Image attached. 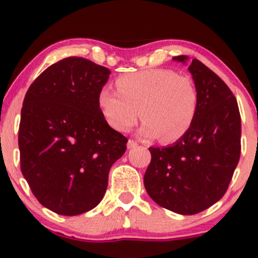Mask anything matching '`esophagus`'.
<instances>
[{"label":"esophagus","instance_id":"1","mask_svg":"<svg viewBox=\"0 0 258 258\" xmlns=\"http://www.w3.org/2000/svg\"><path fill=\"white\" fill-rule=\"evenodd\" d=\"M137 146H138V142L137 141H133V139H130L128 143H127V148H128V149H132V148H135V147H137Z\"/></svg>","mask_w":258,"mask_h":258}]
</instances>
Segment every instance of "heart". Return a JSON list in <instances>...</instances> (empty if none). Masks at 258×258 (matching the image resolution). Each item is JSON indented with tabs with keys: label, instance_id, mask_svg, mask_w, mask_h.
<instances>
[{
	"label": "heart",
	"instance_id": "b5f03b06",
	"mask_svg": "<svg viewBox=\"0 0 258 258\" xmlns=\"http://www.w3.org/2000/svg\"><path fill=\"white\" fill-rule=\"evenodd\" d=\"M117 91L103 88L98 105L103 116L117 131H128L144 120L139 133L144 138L173 142L190 128L198 110L197 86L189 76L167 69L126 74L116 80ZM141 114H139V110Z\"/></svg>",
	"mask_w": 258,
	"mask_h": 258
}]
</instances>
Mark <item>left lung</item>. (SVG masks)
I'll use <instances>...</instances> for the list:
<instances>
[{"label": "left lung", "instance_id": "8db88e82", "mask_svg": "<svg viewBox=\"0 0 258 258\" xmlns=\"http://www.w3.org/2000/svg\"><path fill=\"white\" fill-rule=\"evenodd\" d=\"M173 60L185 64L188 57ZM188 70L199 96L195 119L176 143L149 148L152 161L144 174L149 197L179 215L199 214L226 194L241 150L240 112L232 91L198 59Z\"/></svg>", "mask_w": 258, "mask_h": 258}]
</instances>
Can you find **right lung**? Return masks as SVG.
<instances>
[{
	"label": "right lung",
	"mask_w": 258,
	"mask_h": 258,
	"mask_svg": "<svg viewBox=\"0 0 258 258\" xmlns=\"http://www.w3.org/2000/svg\"><path fill=\"white\" fill-rule=\"evenodd\" d=\"M110 70L69 57L51 65L25 94L18 144L20 168L41 205L63 216L94 209L127 138L106 122L98 96Z\"/></svg>",
	"instance_id": "right-lung-1"
}]
</instances>
